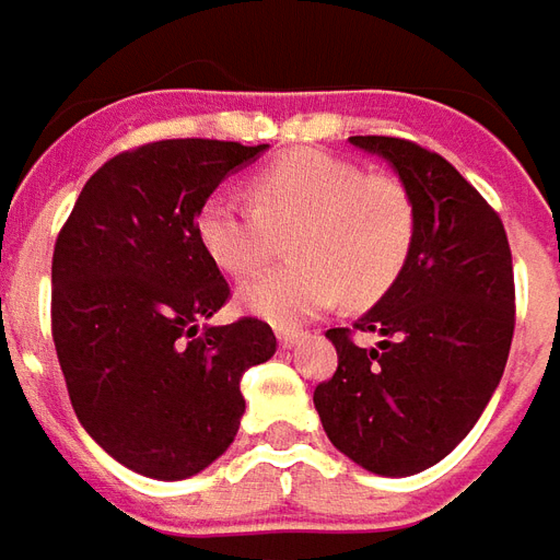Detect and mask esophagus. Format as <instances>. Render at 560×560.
<instances>
[{
	"label": "esophagus",
	"instance_id": "1",
	"mask_svg": "<svg viewBox=\"0 0 560 560\" xmlns=\"http://www.w3.org/2000/svg\"><path fill=\"white\" fill-rule=\"evenodd\" d=\"M301 331L299 328H277V340H280V347L283 350H289V347H295V343H301Z\"/></svg>",
	"mask_w": 560,
	"mask_h": 560
}]
</instances>
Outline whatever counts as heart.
Returning a JSON list of instances; mask_svg holds the SVG:
<instances>
[{"instance_id":"heart-1","label":"heart","mask_w":560,"mask_h":560,"mask_svg":"<svg viewBox=\"0 0 560 560\" xmlns=\"http://www.w3.org/2000/svg\"><path fill=\"white\" fill-rule=\"evenodd\" d=\"M253 205L210 196L198 210V241L232 277L261 271L289 241L292 265L261 273L237 292L241 307L273 325L328 311L340 295L352 307L383 299L416 244V205L392 174L323 150H299L265 165Z\"/></svg>"}]
</instances>
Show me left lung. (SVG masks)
<instances>
[{"mask_svg": "<svg viewBox=\"0 0 560 560\" xmlns=\"http://www.w3.org/2000/svg\"><path fill=\"white\" fill-rule=\"evenodd\" d=\"M416 205V244L395 287L352 328H328L337 371L313 392L328 440L380 477L446 458L498 388L515 328L513 253L498 210L440 153L355 135ZM355 334H376L359 348Z\"/></svg>", "mask_w": 560, "mask_h": 560, "instance_id": "8db88e82", "label": "left lung"}]
</instances>
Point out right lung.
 Instances as JSON below:
<instances>
[{"label":"right lung","instance_id":"1","mask_svg":"<svg viewBox=\"0 0 560 560\" xmlns=\"http://www.w3.org/2000/svg\"><path fill=\"white\" fill-rule=\"evenodd\" d=\"M265 147L168 138L122 150L59 229L50 331L71 407L135 474L186 479L217 462L244 416L241 376L277 350L256 316L198 328L232 295L198 241V210Z\"/></svg>","mask_w":560,"mask_h":560}]
</instances>
